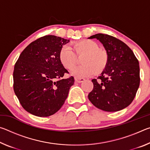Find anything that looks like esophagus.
I'll return each mask as SVG.
<instances>
[{"mask_svg":"<svg viewBox=\"0 0 150 150\" xmlns=\"http://www.w3.org/2000/svg\"><path fill=\"white\" fill-rule=\"evenodd\" d=\"M85 81V79L83 78H75V82H77L78 83H82L83 81Z\"/></svg>","mask_w":150,"mask_h":150,"instance_id":"obj_1","label":"esophagus"}]
</instances>
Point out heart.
<instances>
[{
    "label": "heart",
    "instance_id": "1",
    "mask_svg": "<svg viewBox=\"0 0 150 150\" xmlns=\"http://www.w3.org/2000/svg\"><path fill=\"white\" fill-rule=\"evenodd\" d=\"M83 65L73 69L71 73L77 78L91 77L95 73H100L105 69L108 63V54L103 48L99 47L97 42L91 40H83L73 44V48L69 44L62 47L59 59L67 69H72L78 62L77 56L84 55Z\"/></svg>",
    "mask_w": 150,
    "mask_h": 150
}]
</instances>
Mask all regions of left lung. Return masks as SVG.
Segmentation results:
<instances>
[{
    "label": "left lung",
    "mask_w": 150,
    "mask_h": 150,
    "mask_svg": "<svg viewBox=\"0 0 150 150\" xmlns=\"http://www.w3.org/2000/svg\"><path fill=\"white\" fill-rule=\"evenodd\" d=\"M96 38L108 54V65L97 79H93V89L88 99L96 108L107 112L125 108L132 102L139 85L138 60L125 43L110 35L96 34Z\"/></svg>",
    "instance_id": "obj_1"
}]
</instances>
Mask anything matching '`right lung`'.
<instances>
[{
    "label": "right lung",
    "instance_id": "add662e5",
    "mask_svg": "<svg viewBox=\"0 0 150 150\" xmlns=\"http://www.w3.org/2000/svg\"><path fill=\"white\" fill-rule=\"evenodd\" d=\"M69 40L45 35L32 42L23 50L15 63L13 88L20 105L39 117L53 115L62 108L70 87L72 76L59 59V52Z\"/></svg>",
    "mask_w": 150,
    "mask_h": 150
}]
</instances>
